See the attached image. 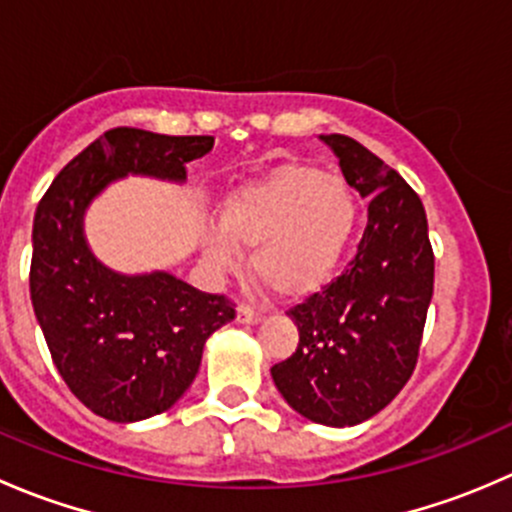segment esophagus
I'll return each instance as SVG.
<instances>
[{
	"instance_id": "obj_1",
	"label": "esophagus",
	"mask_w": 512,
	"mask_h": 512,
	"mask_svg": "<svg viewBox=\"0 0 512 512\" xmlns=\"http://www.w3.org/2000/svg\"><path fill=\"white\" fill-rule=\"evenodd\" d=\"M237 322H240V324H257V322H262V312L247 307V304H240V307H237Z\"/></svg>"
}]
</instances>
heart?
<instances>
[{
    "label": "heart",
    "mask_w": 512,
    "mask_h": 512,
    "mask_svg": "<svg viewBox=\"0 0 512 512\" xmlns=\"http://www.w3.org/2000/svg\"><path fill=\"white\" fill-rule=\"evenodd\" d=\"M356 220V200L342 175L287 163L240 185L225 198L220 230L205 242L215 272L237 265L250 250V267L285 299L317 292L337 270Z\"/></svg>",
    "instance_id": "heart-1"
}]
</instances>
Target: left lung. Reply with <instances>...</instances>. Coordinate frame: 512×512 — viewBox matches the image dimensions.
Instances as JSON below:
<instances>
[{
  "label": "left lung",
  "mask_w": 512,
  "mask_h": 512,
  "mask_svg": "<svg viewBox=\"0 0 512 512\" xmlns=\"http://www.w3.org/2000/svg\"><path fill=\"white\" fill-rule=\"evenodd\" d=\"M344 178L371 198L354 260L322 292L289 309L299 344L272 366L297 414L356 426L394 401L411 379L433 297V247L416 190L354 138L322 136Z\"/></svg>",
  "instance_id": "obj_1"
}]
</instances>
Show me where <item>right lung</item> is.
<instances>
[{
  "label": "right lung",
  "instance_id": "right-lung-1",
  "mask_svg": "<svg viewBox=\"0 0 512 512\" xmlns=\"http://www.w3.org/2000/svg\"><path fill=\"white\" fill-rule=\"evenodd\" d=\"M210 148V136L111 128L61 168L36 208L34 314L71 394L108 421L168 411L193 384L205 339L235 319V304L168 272L126 277L103 267L84 240V210L128 173L185 180V163Z\"/></svg>",
  "mask_w": 512,
  "mask_h": 512
}]
</instances>
